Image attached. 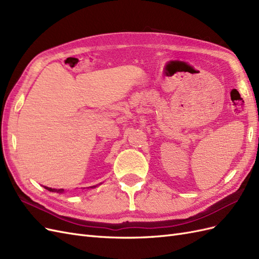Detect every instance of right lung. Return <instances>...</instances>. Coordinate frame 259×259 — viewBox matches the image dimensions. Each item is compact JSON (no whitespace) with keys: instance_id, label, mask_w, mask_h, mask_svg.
I'll list each match as a JSON object with an SVG mask.
<instances>
[{"instance_id":"right-lung-1","label":"right lung","mask_w":259,"mask_h":259,"mask_svg":"<svg viewBox=\"0 0 259 259\" xmlns=\"http://www.w3.org/2000/svg\"><path fill=\"white\" fill-rule=\"evenodd\" d=\"M100 185V184H99ZM95 187H97V185L96 186H92V187H90V188H95ZM46 190H49V191H51V192H57V193H62L64 192L65 190L64 189H54V188H50V187H44Z\"/></svg>"}]
</instances>
